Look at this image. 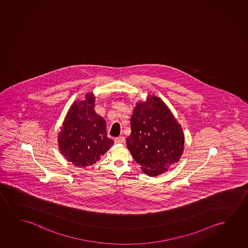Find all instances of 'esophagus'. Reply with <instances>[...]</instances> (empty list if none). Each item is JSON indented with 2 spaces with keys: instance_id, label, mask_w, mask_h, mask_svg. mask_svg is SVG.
I'll use <instances>...</instances> for the list:
<instances>
[{
  "instance_id": "34e87169",
  "label": "esophagus",
  "mask_w": 248,
  "mask_h": 248,
  "mask_svg": "<svg viewBox=\"0 0 248 248\" xmlns=\"http://www.w3.org/2000/svg\"><path fill=\"white\" fill-rule=\"evenodd\" d=\"M114 142L116 144H123V143H125V138L123 137V136H120V137L116 138L114 140Z\"/></svg>"
}]
</instances>
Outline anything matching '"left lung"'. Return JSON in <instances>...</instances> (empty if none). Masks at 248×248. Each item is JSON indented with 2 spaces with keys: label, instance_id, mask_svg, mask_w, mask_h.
I'll return each mask as SVG.
<instances>
[{
  "label": "left lung",
  "instance_id": "obj_1",
  "mask_svg": "<svg viewBox=\"0 0 248 248\" xmlns=\"http://www.w3.org/2000/svg\"><path fill=\"white\" fill-rule=\"evenodd\" d=\"M130 124L126 146L143 172L157 177L179 161L185 150V134L160 97L149 94L146 101L138 102Z\"/></svg>",
  "mask_w": 248,
  "mask_h": 248
}]
</instances>
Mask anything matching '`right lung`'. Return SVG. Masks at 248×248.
<instances>
[{"label":"right lung","instance_id":"1","mask_svg":"<svg viewBox=\"0 0 248 248\" xmlns=\"http://www.w3.org/2000/svg\"><path fill=\"white\" fill-rule=\"evenodd\" d=\"M94 102L90 92L73 102L58 134L60 154L78 167L94 165L114 144L107 136L106 121L95 113Z\"/></svg>","mask_w":248,"mask_h":248}]
</instances>
